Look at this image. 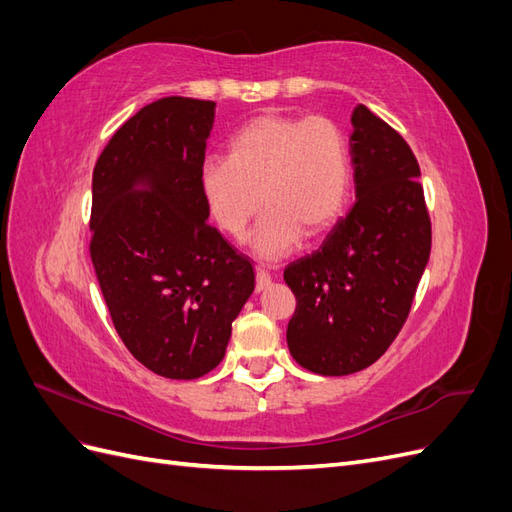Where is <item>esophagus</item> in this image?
<instances>
[{"instance_id": "1", "label": "esophagus", "mask_w": 512, "mask_h": 512, "mask_svg": "<svg viewBox=\"0 0 512 512\" xmlns=\"http://www.w3.org/2000/svg\"><path fill=\"white\" fill-rule=\"evenodd\" d=\"M271 286V273L265 267H256V290L262 292Z\"/></svg>"}]
</instances>
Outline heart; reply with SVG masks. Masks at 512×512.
Segmentation results:
<instances>
[{
    "instance_id": "1",
    "label": "heart",
    "mask_w": 512,
    "mask_h": 512,
    "mask_svg": "<svg viewBox=\"0 0 512 512\" xmlns=\"http://www.w3.org/2000/svg\"><path fill=\"white\" fill-rule=\"evenodd\" d=\"M198 185L211 220L235 239L265 205L254 250L262 258L286 256L303 232L314 237L333 226L346 205V134L329 117L260 115L230 138L226 160L200 166Z\"/></svg>"
}]
</instances>
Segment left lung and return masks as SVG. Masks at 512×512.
<instances>
[{"instance_id": "obj_1", "label": "left lung", "mask_w": 512, "mask_h": 512, "mask_svg": "<svg viewBox=\"0 0 512 512\" xmlns=\"http://www.w3.org/2000/svg\"><path fill=\"white\" fill-rule=\"evenodd\" d=\"M352 128L356 203L314 254L284 271L297 299L290 354L320 376H348L380 359L404 327L431 252L412 149L363 104Z\"/></svg>"}]
</instances>
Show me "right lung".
<instances>
[{"mask_svg":"<svg viewBox=\"0 0 512 512\" xmlns=\"http://www.w3.org/2000/svg\"><path fill=\"white\" fill-rule=\"evenodd\" d=\"M215 102L143 106L100 153L89 254L121 342L153 374L194 380L218 367L254 269L207 224L198 173Z\"/></svg>","mask_w":512,"mask_h":512,"instance_id":"right-lung-1","label":"right lung"}]
</instances>
